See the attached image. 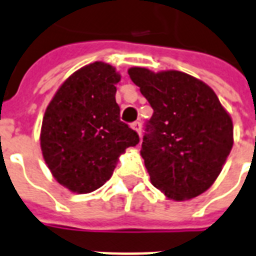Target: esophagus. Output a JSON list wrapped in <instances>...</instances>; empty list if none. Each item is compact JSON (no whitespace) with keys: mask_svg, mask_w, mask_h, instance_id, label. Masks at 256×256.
Returning <instances> with one entry per match:
<instances>
[{"mask_svg":"<svg viewBox=\"0 0 256 256\" xmlns=\"http://www.w3.org/2000/svg\"><path fill=\"white\" fill-rule=\"evenodd\" d=\"M132 128H134L135 132H138V135L142 134V124H140L139 121H135L134 124H132Z\"/></svg>","mask_w":256,"mask_h":256,"instance_id":"1","label":"esophagus"}]
</instances>
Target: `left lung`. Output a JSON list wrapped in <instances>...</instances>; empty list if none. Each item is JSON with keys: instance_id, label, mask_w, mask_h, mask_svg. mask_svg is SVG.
Listing matches in <instances>:
<instances>
[{"instance_id": "obj_1", "label": "left lung", "mask_w": 256, "mask_h": 256, "mask_svg": "<svg viewBox=\"0 0 256 256\" xmlns=\"http://www.w3.org/2000/svg\"><path fill=\"white\" fill-rule=\"evenodd\" d=\"M154 109L140 155L151 182L168 200L210 188L232 147V121L214 90L180 70H128Z\"/></svg>"}]
</instances>
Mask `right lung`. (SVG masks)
Segmentation results:
<instances>
[{
    "mask_svg": "<svg viewBox=\"0 0 256 256\" xmlns=\"http://www.w3.org/2000/svg\"><path fill=\"white\" fill-rule=\"evenodd\" d=\"M113 66L94 62L70 74L46 109L40 148L55 180L70 192L90 193L112 178L120 155L139 143L120 120Z\"/></svg>",
    "mask_w": 256,
    "mask_h": 256,
    "instance_id": "add662e5",
    "label": "right lung"
}]
</instances>
